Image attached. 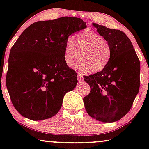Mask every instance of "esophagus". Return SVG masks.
Masks as SVG:
<instances>
[{
    "label": "esophagus",
    "instance_id": "obj_1",
    "mask_svg": "<svg viewBox=\"0 0 149 149\" xmlns=\"http://www.w3.org/2000/svg\"><path fill=\"white\" fill-rule=\"evenodd\" d=\"M78 80H79V81H81V80H83V76H82L81 74H80V73H78Z\"/></svg>",
    "mask_w": 149,
    "mask_h": 149
}]
</instances>
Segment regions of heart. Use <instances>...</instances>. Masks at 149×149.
I'll list each match as a JSON object with an SVG mask.
<instances>
[{"instance_id": "obj_1", "label": "heart", "mask_w": 149, "mask_h": 149, "mask_svg": "<svg viewBox=\"0 0 149 149\" xmlns=\"http://www.w3.org/2000/svg\"><path fill=\"white\" fill-rule=\"evenodd\" d=\"M71 42L66 44L64 49L66 66H72L80 56L81 59L75 66L80 72L97 73L107 67L112 50L109 42L102 36L87 29L73 35Z\"/></svg>"}]
</instances>
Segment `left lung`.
<instances>
[{
    "mask_svg": "<svg viewBox=\"0 0 149 149\" xmlns=\"http://www.w3.org/2000/svg\"><path fill=\"white\" fill-rule=\"evenodd\" d=\"M111 47L107 67L85 76L90 92L83 98L85 109L93 118L103 123L119 120L130 110L140 85V62L124 32L92 24Z\"/></svg>",
    "mask_w": 149,
    "mask_h": 149,
    "instance_id": "1",
    "label": "left lung"
}]
</instances>
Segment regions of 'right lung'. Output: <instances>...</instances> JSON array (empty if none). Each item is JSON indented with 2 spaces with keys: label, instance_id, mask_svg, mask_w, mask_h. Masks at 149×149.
<instances>
[{
  "label": "right lung",
  "instance_id": "right-lung-1",
  "mask_svg": "<svg viewBox=\"0 0 149 149\" xmlns=\"http://www.w3.org/2000/svg\"><path fill=\"white\" fill-rule=\"evenodd\" d=\"M81 19L64 17L32 24L10 49L6 86L17 111L32 120L55 116L66 92L76 88L74 70L64 62L68 38L84 29Z\"/></svg>",
  "mask_w": 149,
  "mask_h": 149
}]
</instances>
